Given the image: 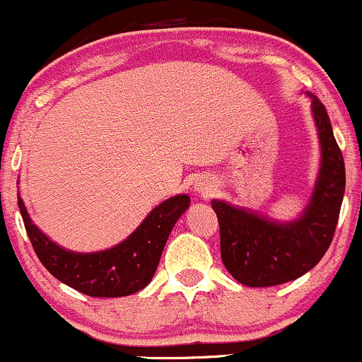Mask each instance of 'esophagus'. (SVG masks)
Returning a JSON list of instances; mask_svg holds the SVG:
<instances>
[{"instance_id": "34e87169", "label": "esophagus", "mask_w": 362, "mask_h": 362, "mask_svg": "<svg viewBox=\"0 0 362 362\" xmlns=\"http://www.w3.org/2000/svg\"><path fill=\"white\" fill-rule=\"evenodd\" d=\"M194 189L201 195H204V197H207V195L213 192V185H211L209 180H197L195 182Z\"/></svg>"}]
</instances>
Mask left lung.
Returning a JSON list of instances; mask_svg holds the SVG:
<instances>
[{
    "label": "left lung",
    "instance_id": "left-lung-1",
    "mask_svg": "<svg viewBox=\"0 0 362 362\" xmlns=\"http://www.w3.org/2000/svg\"><path fill=\"white\" fill-rule=\"evenodd\" d=\"M308 97L318 129L322 163L310 204L300 218L279 223L224 201H211L219 221L224 267L250 288L284 284L311 271L325 255L337 228L346 167L325 105L315 95Z\"/></svg>",
    "mask_w": 362,
    "mask_h": 362
}]
</instances>
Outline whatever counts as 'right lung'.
Returning <instances> with one entry per match:
<instances>
[{
	"label": "right lung",
	"mask_w": 362,
	"mask_h": 362,
	"mask_svg": "<svg viewBox=\"0 0 362 362\" xmlns=\"http://www.w3.org/2000/svg\"><path fill=\"white\" fill-rule=\"evenodd\" d=\"M190 197L178 194L158 204L122 243L109 250L78 253L66 250L32 223L18 194L25 230L42 265L56 279L93 298L134 294L151 282L161 252L177 219L185 213Z\"/></svg>",
	"instance_id": "right-lung-1"
}]
</instances>
